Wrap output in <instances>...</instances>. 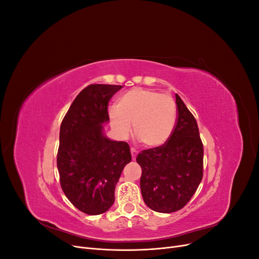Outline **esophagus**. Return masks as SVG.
<instances>
[{"instance_id":"obj_1","label":"esophagus","mask_w":259,"mask_h":259,"mask_svg":"<svg viewBox=\"0 0 259 259\" xmlns=\"http://www.w3.org/2000/svg\"><path fill=\"white\" fill-rule=\"evenodd\" d=\"M131 153H132V158L133 160L136 159V155H137V150L135 148H131Z\"/></svg>"}]
</instances>
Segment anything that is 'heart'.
I'll return each instance as SVG.
<instances>
[{"label": "heart", "mask_w": 259, "mask_h": 259, "mask_svg": "<svg viewBox=\"0 0 259 259\" xmlns=\"http://www.w3.org/2000/svg\"><path fill=\"white\" fill-rule=\"evenodd\" d=\"M177 109L173 97L148 89H132L109 108V120L121 138L134 134L143 145L159 147L166 143L174 131Z\"/></svg>", "instance_id": "1"}]
</instances>
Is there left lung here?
I'll list each match as a JSON object with an SVG mask.
<instances>
[{
    "instance_id": "left-lung-1",
    "label": "left lung",
    "mask_w": 259,
    "mask_h": 259,
    "mask_svg": "<svg viewBox=\"0 0 259 259\" xmlns=\"http://www.w3.org/2000/svg\"><path fill=\"white\" fill-rule=\"evenodd\" d=\"M177 120L162 146L146 149L136 161L142 167L140 190L148 207L173 213L190 201L203 177V144L198 123L176 94Z\"/></svg>"
}]
</instances>
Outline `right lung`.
I'll use <instances>...</instances> for the list:
<instances>
[{"mask_svg": "<svg viewBox=\"0 0 259 259\" xmlns=\"http://www.w3.org/2000/svg\"><path fill=\"white\" fill-rule=\"evenodd\" d=\"M122 85L91 84L80 92L60 125L57 167L61 189L81 211L99 215L114 202L115 185L131 162L130 146L104 135L108 105Z\"/></svg>", "mask_w": 259, "mask_h": 259, "instance_id": "1", "label": "right lung"}]
</instances>
